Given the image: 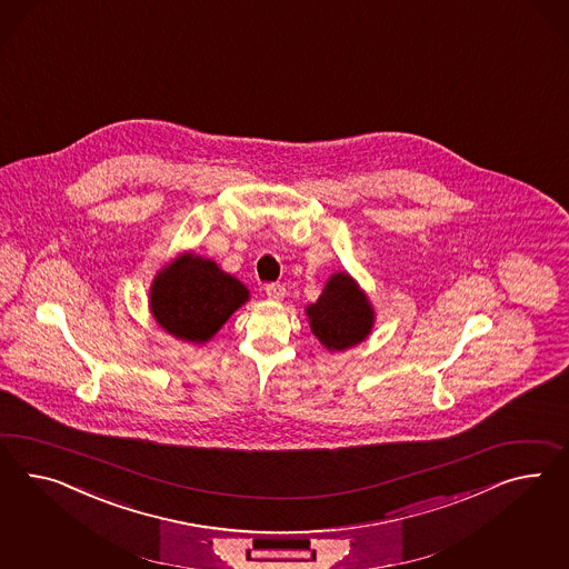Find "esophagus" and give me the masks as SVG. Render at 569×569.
Returning <instances> with one entry per match:
<instances>
[{
	"label": "esophagus",
	"mask_w": 569,
	"mask_h": 569,
	"mask_svg": "<svg viewBox=\"0 0 569 569\" xmlns=\"http://www.w3.org/2000/svg\"><path fill=\"white\" fill-rule=\"evenodd\" d=\"M264 293H267V298L269 300H283V296H286V288L281 286V283H267V288H264Z\"/></svg>",
	"instance_id": "obj_1"
}]
</instances>
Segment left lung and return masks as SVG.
I'll list each match as a JSON object with an SVG mask.
<instances>
[{
    "instance_id": "8db88e82",
    "label": "left lung",
    "mask_w": 569,
    "mask_h": 569,
    "mask_svg": "<svg viewBox=\"0 0 569 569\" xmlns=\"http://www.w3.org/2000/svg\"><path fill=\"white\" fill-rule=\"evenodd\" d=\"M312 333L331 352H343L369 338L375 325V310L367 293L348 273H333L323 293L307 307Z\"/></svg>"
}]
</instances>
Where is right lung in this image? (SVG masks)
Instances as JSON below:
<instances>
[{
    "mask_svg": "<svg viewBox=\"0 0 569 569\" xmlns=\"http://www.w3.org/2000/svg\"><path fill=\"white\" fill-rule=\"evenodd\" d=\"M248 298L244 283L217 262L184 252L154 276L149 307L169 336L207 343Z\"/></svg>",
    "mask_w": 569,
    "mask_h": 569,
    "instance_id": "1",
    "label": "right lung"
}]
</instances>
